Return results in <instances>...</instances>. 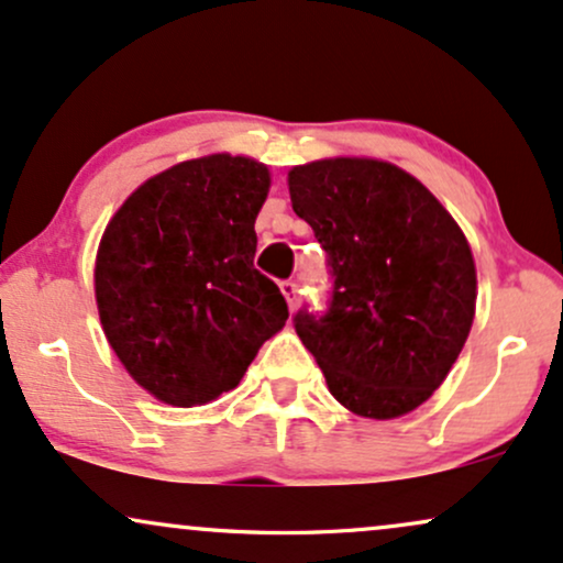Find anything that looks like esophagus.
Returning a JSON list of instances; mask_svg holds the SVG:
<instances>
[{"mask_svg": "<svg viewBox=\"0 0 563 563\" xmlns=\"http://www.w3.org/2000/svg\"><path fill=\"white\" fill-rule=\"evenodd\" d=\"M279 287H282V295L287 297L289 308H295L297 300H300V287H297V282L295 279H287V282H282Z\"/></svg>", "mask_w": 563, "mask_h": 563, "instance_id": "1", "label": "esophagus"}]
</instances>
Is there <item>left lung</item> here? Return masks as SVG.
Segmentation results:
<instances>
[{"label": "left lung", "mask_w": 563, "mask_h": 563, "mask_svg": "<svg viewBox=\"0 0 563 563\" xmlns=\"http://www.w3.org/2000/svg\"><path fill=\"white\" fill-rule=\"evenodd\" d=\"M295 213L327 253V310L295 332L353 413L395 419L442 385L477 302L468 242L424 184L379 161L336 157L289 170Z\"/></svg>", "instance_id": "1"}]
</instances>
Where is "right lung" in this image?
I'll list each match as a JSON object with an SVG mask.
<instances>
[{"instance_id":"right-lung-1","label":"right lung","mask_w":563,"mask_h":563,"mask_svg":"<svg viewBox=\"0 0 563 563\" xmlns=\"http://www.w3.org/2000/svg\"><path fill=\"white\" fill-rule=\"evenodd\" d=\"M266 165L210 155L144 181L99 242L95 292L110 347L170 406H202L240 385L287 300L253 266Z\"/></svg>"}]
</instances>
